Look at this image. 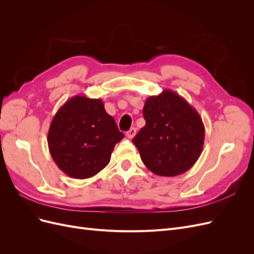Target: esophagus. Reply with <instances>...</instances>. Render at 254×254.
<instances>
[{"label": "esophagus", "mask_w": 254, "mask_h": 254, "mask_svg": "<svg viewBox=\"0 0 254 254\" xmlns=\"http://www.w3.org/2000/svg\"><path fill=\"white\" fill-rule=\"evenodd\" d=\"M135 134H136V129L134 127L130 128V130H128V131L126 132V135L129 137V139H132V137H134Z\"/></svg>", "instance_id": "esophagus-1"}]
</instances>
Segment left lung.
Returning a JSON list of instances; mask_svg holds the SVG:
<instances>
[{
  "instance_id": "8db88e82",
  "label": "left lung",
  "mask_w": 254,
  "mask_h": 254,
  "mask_svg": "<svg viewBox=\"0 0 254 254\" xmlns=\"http://www.w3.org/2000/svg\"><path fill=\"white\" fill-rule=\"evenodd\" d=\"M146 125L133 137L144 165L158 176L175 177L188 172L201 155L202 119L193 106L172 90L145 101Z\"/></svg>"
}]
</instances>
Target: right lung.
Instances as JSON below:
<instances>
[{"mask_svg": "<svg viewBox=\"0 0 254 254\" xmlns=\"http://www.w3.org/2000/svg\"><path fill=\"white\" fill-rule=\"evenodd\" d=\"M124 136L102 99L76 95L53 118L48 144L60 171L74 179H87L108 165L115 144Z\"/></svg>", "mask_w": 254, "mask_h": 254, "instance_id": "obj_1", "label": "right lung"}]
</instances>
